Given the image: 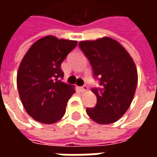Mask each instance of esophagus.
I'll return each instance as SVG.
<instances>
[{
    "instance_id": "1",
    "label": "esophagus",
    "mask_w": 157,
    "mask_h": 157,
    "mask_svg": "<svg viewBox=\"0 0 157 157\" xmlns=\"http://www.w3.org/2000/svg\"><path fill=\"white\" fill-rule=\"evenodd\" d=\"M87 89H88L87 86L84 85L83 86H82V87H81V91H82V92H86V91H87Z\"/></svg>"
}]
</instances>
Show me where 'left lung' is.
<instances>
[{
	"instance_id": "1",
	"label": "left lung",
	"mask_w": 157,
	"mask_h": 157,
	"mask_svg": "<svg viewBox=\"0 0 157 157\" xmlns=\"http://www.w3.org/2000/svg\"><path fill=\"white\" fill-rule=\"evenodd\" d=\"M91 63L100 87L92 88L97 97L95 108L86 113L99 124L118 121L131 104L138 82L137 69L127 50L115 39L103 37L79 43Z\"/></svg>"
}]
</instances>
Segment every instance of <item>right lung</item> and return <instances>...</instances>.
Masks as SVG:
<instances>
[{"mask_svg":"<svg viewBox=\"0 0 157 157\" xmlns=\"http://www.w3.org/2000/svg\"><path fill=\"white\" fill-rule=\"evenodd\" d=\"M77 41L53 35L37 40L22 58L17 75L19 97L26 112L34 120L51 124L65 113L74 86L61 82V63Z\"/></svg>","mask_w":157,"mask_h":157,"instance_id":"obj_1","label":"right lung"}]
</instances>
